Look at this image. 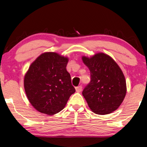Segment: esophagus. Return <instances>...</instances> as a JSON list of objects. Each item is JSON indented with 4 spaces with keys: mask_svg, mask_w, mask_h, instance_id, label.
I'll list each match as a JSON object with an SVG mask.
<instances>
[{
    "mask_svg": "<svg viewBox=\"0 0 147 147\" xmlns=\"http://www.w3.org/2000/svg\"><path fill=\"white\" fill-rule=\"evenodd\" d=\"M75 89H76V91L79 93V92H81L82 90V87L81 86H80L78 87H76Z\"/></svg>",
    "mask_w": 147,
    "mask_h": 147,
    "instance_id": "obj_1",
    "label": "esophagus"
}]
</instances>
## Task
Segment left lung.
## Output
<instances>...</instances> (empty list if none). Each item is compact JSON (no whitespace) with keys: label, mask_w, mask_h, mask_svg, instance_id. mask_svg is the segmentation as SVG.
I'll return each instance as SVG.
<instances>
[{"label":"left lung","mask_w":147,"mask_h":147,"mask_svg":"<svg viewBox=\"0 0 147 147\" xmlns=\"http://www.w3.org/2000/svg\"><path fill=\"white\" fill-rule=\"evenodd\" d=\"M90 71L91 81L82 91L84 97L94 113H112L123 102L126 84L121 68L110 56L97 53L91 58L82 56Z\"/></svg>","instance_id":"8db88e82"}]
</instances>
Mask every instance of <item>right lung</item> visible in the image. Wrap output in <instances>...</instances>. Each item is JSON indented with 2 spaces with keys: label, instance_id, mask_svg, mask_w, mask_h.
<instances>
[{
  "label": "right lung",
  "instance_id": "add662e5",
  "mask_svg": "<svg viewBox=\"0 0 147 147\" xmlns=\"http://www.w3.org/2000/svg\"><path fill=\"white\" fill-rule=\"evenodd\" d=\"M68 58L56 53L41 54L24 76V87L32 106L42 113L53 115L65 106L75 92L67 71Z\"/></svg>",
  "mask_w": 147,
  "mask_h": 147
}]
</instances>
